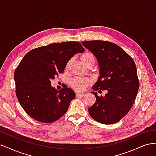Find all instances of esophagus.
Here are the masks:
<instances>
[{
    "instance_id": "34e87169",
    "label": "esophagus",
    "mask_w": 156,
    "mask_h": 156,
    "mask_svg": "<svg viewBox=\"0 0 156 156\" xmlns=\"http://www.w3.org/2000/svg\"><path fill=\"white\" fill-rule=\"evenodd\" d=\"M84 96V94L82 93H76V97H83Z\"/></svg>"
}]
</instances>
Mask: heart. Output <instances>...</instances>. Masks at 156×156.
I'll use <instances>...</instances> for the list:
<instances>
[{
	"label": "heart",
	"mask_w": 156,
	"mask_h": 156,
	"mask_svg": "<svg viewBox=\"0 0 156 156\" xmlns=\"http://www.w3.org/2000/svg\"><path fill=\"white\" fill-rule=\"evenodd\" d=\"M82 62L86 66L90 64L95 63V58L91 53H86L81 56ZM91 83V80L88 78L75 77L70 81V85L77 91H83L88 84Z\"/></svg>",
	"instance_id": "obj_1"
}]
</instances>
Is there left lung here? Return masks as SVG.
<instances>
[{"label":"left lung","mask_w":156,"mask_h":156,"mask_svg":"<svg viewBox=\"0 0 156 156\" xmlns=\"http://www.w3.org/2000/svg\"><path fill=\"white\" fill-rule=\"evenodd\" d=\"M81 44L98 62L100 75L92 89L107 90L100 97L91 92L96 102L88 108L89 114L100 123H116L129 112L137 95L139 82L135 64L124 50L111 42L94 40Z\"/></svg>","instance_id":"1"}]
</instances>
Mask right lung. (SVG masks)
I'll use <instances>...</instances> for the list:
<instances>
[{"mask_svg": "<svg viewBox=\"0 0 156 156\" xmlns=\"http://www.w3.org/2000/svg\"><path fill=\"white\" fill-rule=\"evenodd\" d=\"M84 49L77 41L51 44L30 51L14 73L16 96L23 109L32 119L44 123L59 119L75 98L64 87L57 90L51 81L62 73L68 61Z\"/></svg>", "mask_w": 156, "mask_h": 156, "instance_id": "add662e5", "label": "right lung"}]
</instances>
